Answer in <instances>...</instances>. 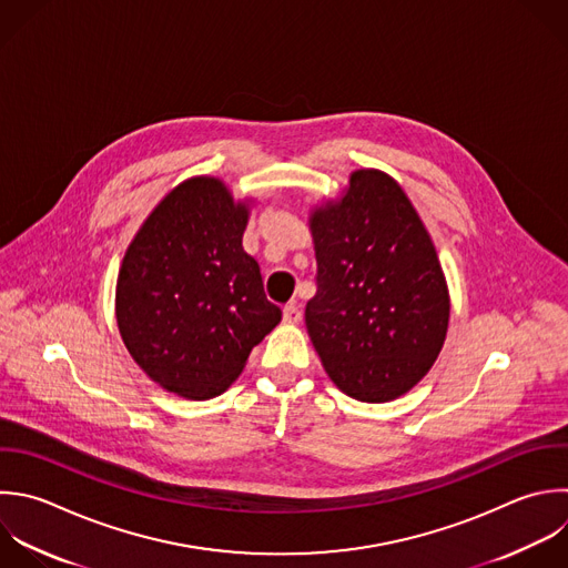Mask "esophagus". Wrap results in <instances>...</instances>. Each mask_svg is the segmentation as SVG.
Listing matches in <instances>:
<instances>
[{"instance_id":"34e87169","label":"esophagus","mask_w":568,"mask_h":568,"mask_svg":"<svg viewBox=\"0 0 568 568\" xmlns=\"http://www.w3.org/2000/svg\"><path fill=\"white\" fill-rule=\"evenodd\" d=\"M282 317H284L286 324H297L302 320V311L295 304H286L284 311H282Z\"/></svg>"}]
</instances>
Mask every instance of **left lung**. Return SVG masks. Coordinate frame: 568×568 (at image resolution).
<instances>
[{
	"instance_id": "1",
	"label": "left lung",
	"mask_w": 568,
	"mask_h": 568,
	"mask_svg": "<svg viewBox=\"0 0 568 568\" xmlns=\"http://www.w3.org/2000/svg\"><path fill=\"white\" fill-rule=\"evenodd\" d=\"M308 224L317 293L304 317L328 377L359 402L404 395L437 359L450 313L417 211L390 175L359 169Z\"/></svg>"
}]
</instances>
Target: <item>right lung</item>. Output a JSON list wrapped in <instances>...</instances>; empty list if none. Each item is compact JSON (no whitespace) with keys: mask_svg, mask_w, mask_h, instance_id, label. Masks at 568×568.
<instances>
[{"mask_svg":"<svg viewBox=\"0 0 568 568\" xmlns=\"http://www.w3.org/2000/svg\"><path fill=\"white\" fill-rule=\"evenodd\" d=\"M248 204L217 178H191L146 217L126 248L115 291L120 335L162 388L224 393L282 320L257 262L242 248Z\"/></svg>","mask_w":568,"mask_h":568,"instance_id":"obj_1","label":"right lung"}]
</instances>
